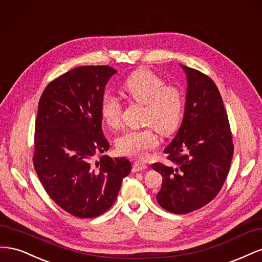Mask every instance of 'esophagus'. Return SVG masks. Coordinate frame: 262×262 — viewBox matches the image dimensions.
Instances as JSON below:
<instances>
[{
	"mask_svg": "<svg viewBox=\"0 0 262 262\" xmlns=\"http://www.w3.org/2000/svg\"><path fill=\"white\" fill-rule=\"evenodd\" d=\"M146 168H147V165H146L145 163H140V162H137V163H134L132 170H133L134 172H138V171L145 170Z\"/></svg>",
	"mask_w": 262,
	"mask_h": 262,
	"instance_id": "esophagus-1",
	"label": "esophagus"
}]
</instances>
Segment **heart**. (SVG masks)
<instances>
[{
    "instance_id": "b5f03b06",
    "label": "heart",
    "mask_w": 262,
    "mask_h": 262,
    "mask_svg": "<svg viewBox=\"0 0 262 262\" xmlns=\"http://www.w3.org/2000/svg\"><path fill=\"white\" fill-rule=\"evenodd\" d=\"M122 92L134 101L145 105L144 121L157 131L168 136L179 126L184 113V96L175 86H166L165 81L148 70L132 73L122 84ZM101 117L105 122L118 128L121 123L122 105L112 94L101 99ZM118 152L134 158H144L150 149L158 146V138L153 126L125 131L116 142Z\"/></svg>"
}]
</instances>
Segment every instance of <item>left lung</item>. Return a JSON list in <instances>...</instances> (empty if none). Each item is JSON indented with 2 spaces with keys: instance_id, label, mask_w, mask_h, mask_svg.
<instances>
[{
  "instance_id": "obj_1",
  "label": "left lung",
  "mask_w": 262,
  "mask_h": 262,
  "mask_svg": "<svg viewBox=\"0 0 262 262\" xmlns=\"http://www.w3.org/2000/svg\"><path fill=\"white\" fill-rule=\"evenodd\" d=\"M187 77L185 113L180 128L164 149L173 165L155 163L163 176L156 199L166 211L186 214L204 207L220 192L233 158L226 110L209 76L180 64Z\"/></svg>"
}]
</instances>
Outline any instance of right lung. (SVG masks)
<instances>
[{
	"mask_svg": "<svg viewBox=\"0 0 262 262\" xmlns=\"http://www.w3.org/2000/svg\"><path fill=\"white\" fill-rule=\"evenodd\" d=\"M117 71L86 66L52 81L38 105L34 166L51 199L68 213L91 219L115 203L122 179L131 171L125 157L102 155L109 143L101 129L100 105Z\"/></svg>",
	"mask_w": 262,
	"mask_h": 262,
	"instance_id": "right-lung-1",
	"label": "right lung"
}]
</instances>
